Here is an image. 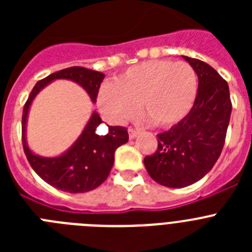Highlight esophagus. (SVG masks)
<instances>
[{
  "instance_id": "34e87169",
  "label": "esophagus",
  "mask_w": 252,
  "mask_h": 252,
  "mask_svg": "<svg viewBox=\"0 0 252 252\" xmlns=\"http://www.w3.org/2000/svg\"><path fill=\"white\" fill-rule=\"evenodd\" d=\"M137 133H139V131H137L136 128L128 127V137H130V139H133V137L136 136Z\"/></svg>"
}]
</instances>
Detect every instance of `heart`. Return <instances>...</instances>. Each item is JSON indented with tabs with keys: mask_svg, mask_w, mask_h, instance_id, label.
I'll return each instance as SVG.
<instances>
[{
	"mask_svg": "<svg viewBox=\"0 0 252 252\" xmlns=\"http://www.w3.org/2000/svg\"><path fill=\"white\" fill-rule=\"evenodd\" d=\"M198 78L186 62L149 60L127 68L98 92V106L112 122L141 115L155 126H171L189 113L197 97Z\"/></svg>",
	"mask_w": 252,
	"mask_h": 252,
	"instance_id": "obj_1",
	"label": "heart"
}]
</instances>
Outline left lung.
<instances>
[{"label": "left lung", "mask_w": 252, "mask_h": 252, "mask_svg": "<svg viewBox=\"0 0 252 252\" xmlns=\"http://www.w3.org/2000/svg\"><path fill=\"white\" fill-rule=\"evenodd\" d=\"M198 75L192 110L170 130L158 133V149L144 159L149 175L169 188H183L204 177L221 155L232 103L228 84L215 69L183 57Z\"/></svg>", "instance_id": "1"}]
</instances>
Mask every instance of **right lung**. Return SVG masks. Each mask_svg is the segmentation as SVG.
Listing matches in <instances>:
<instances>
[{"label":"right lung","mask_w":252,"mask_h":252,"mask_svg":"<svg viewBox=\"0 0 252 252\" xmlns=\"http://www.w3.org/2000/svg\"><path fill=\"white\" fill-rule=\"evenodd\" d=\"M104 75L83 66H70L48 75L35 84L22 111V146L31 168L46 183L54 188L69 193H84L101 186L107 179L115 161V151L128 141L127 128L122 126H108V133L99 136L95 128L102 122L95 112L91 116L79 139L66 153L57 158H43L35 155L29 149L25 139L28 112L35 95L41 88L54 79H70L82 86L91 99L95 102Z\"/></svg>","instance_id":"add662e5"}]
</instances>
